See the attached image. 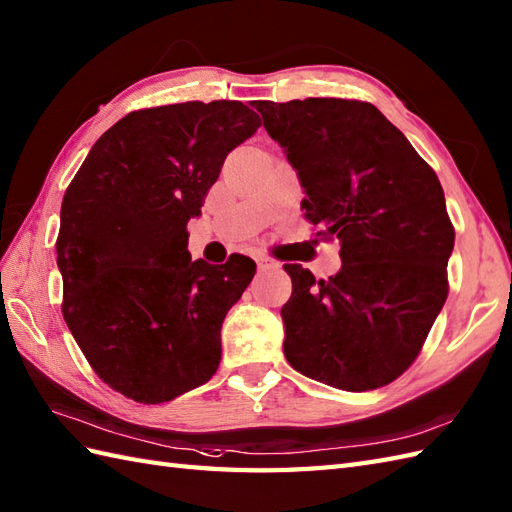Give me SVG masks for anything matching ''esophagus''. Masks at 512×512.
Returning a JSON list of instances; mask_svg holds the SVG:
<instances>
[{
    "instance_id": "obj_1",
    "label": "esophagus",
    "mask_w": 512,
    "mask_h": 512,
    "mask_svg": "<svg viewBox=\"0 0 512 512\" xmlns=\"http://www.w3.org/2000/svg\"><path fill=\"white\" fill-rule=\"evenodd\" d=\"M256 265H258L260 269H278L276 260H271L269 256H256Z\"/></svg>"
}]
</instances>
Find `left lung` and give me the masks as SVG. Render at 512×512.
Masks as SVG:
<instances>
[{
    "label": "left lung",
    "mask_w": 512,
    "mask_h": 512,
    "mask_svg": "<svg viewBox=\"0 0 512 512\" xmlns=\"http://www.w3.org/2000/svg\"><path fill=\"white\" fill-rule=\"evenodd\" d=\"M284 147L317 236L339 239L343 265L315 280L284 265V356L304 376L371 391L415 363L447 299L454 226L434 169L382 112L358 99L256 102Z\"/></svg>",
    "instance_id": "8db88e82"
}]
</instances>
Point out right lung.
<instances>
[{
    "instance_id": "add662e5",
    "label": "right lung",
    "mask_w": 512,
    "mask_h": 512,
    "mask_svg": "<svg viewBox=\"0 0 512 512\" xmlns=\"http://www.w3.org/2000/svg\"><path fill=\"white\" fill-rule=\"evenodd\" d=\"M258 128L232 99L134 110L99 136L62 197V317L97 376L134 402L176 400L219 367L221 323L256 263L191 260L186 223Z\"/></svg>"
}]
</instances>
